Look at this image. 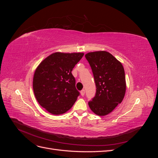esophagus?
I'll use <instances>...</instances> for the list:
<instances>
[{
	"instance_id": "1",
	"label": "esophagus",
	"mask_w": 158,
	"mask_h": 158,
	"mask_svg": "<svg viewBox=\"0 0 158 158\" xmlns=\"http://www.w3.org/2000/svg\"><path fill=\"white\" fill-rule=\"evenodd\" d=\"M80 94H81V95H82V96H84V94H85V90H84V89L81 90V92H80Z\"/></svg>"
}]
</instances>
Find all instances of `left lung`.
Here are the masks:
<instances>
[{
	"label": "left lung",
	"mask_w": 158,
	"mask_h": 158,
	"mask_svg": "<svg viewBox=\"0 0 158 158\" xmlns=\"http://www.w3.org/2000/svg\"><path fill=\"white\" fill-rule=\"evenodd\" d=\"M85 57L92 68L96 86V93L88 102L89 107L97 115H107L125 97V70L121 62L107 51L90 52Z\"/></svg>",
	"instance_id": "left-lung-1"
}]
</instances>
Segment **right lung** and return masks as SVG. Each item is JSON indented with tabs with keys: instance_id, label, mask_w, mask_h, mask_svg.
<instances>
[{
	"instance_id": "right-lung-1",
	"label": "right lung",
	"mask_w": 158,
	"mask_h": 158,
	"mask_svg": "<svg viewBox=\"0 0 158 158\" xmlns=\"http://www.w3.org/2000/svg\"><path fill=\"white\" fill-rule=\"evenodd\" d=\"M84 56L83 52H56L37 67L33 89L40 106L52 114L68 111L80 95L72 70Z\"/></svg>"
}]
</instances>
